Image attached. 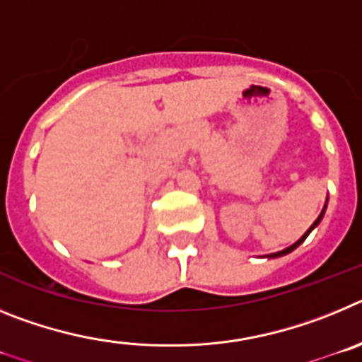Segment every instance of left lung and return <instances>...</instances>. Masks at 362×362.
Returning <instances> with one entry per match:
<instances>
[{
  "label": "left lung",
  "instance_id": "left-lung-1",
  "mask_svg": "<svg viewBox=\"0 0 362 362\" xmlns=\"http://www.w3.org/2000/svg\"><path fill=\"white\" fill-rule=\"evenodd\" d=\"M325 210H326V204H325V209H322V212H321V214H319V217H317V219L313 221V225H312V226H310V228H308V230H306V232H305V235H303V238H300V239H299V241H296V243H293V245H292V246H288V248H284V250H281V252H276V254H270V255H268V257H281V255H286V254H290V252H293V250H296L297 246H299V245H300V243H303V241H305V239H306V238H308V235H310V232H312V230H313V228H315V226H317V225H319V223H321L322 216H325Z\"/></svg>",
  "mask_w": 362,
  "mask_h": 362
}]
</instances>
